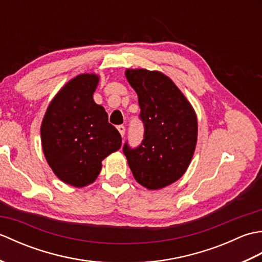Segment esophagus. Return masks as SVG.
<instances>
[{"label":"esophagus","mask_w":262,"mask_h":262,"mask_svg":"<svg viewBox=\"0 0 262 262\" xmlns=\"http://www.w3.org/2000/svg\"><path fill=\"white\" fill-rule=\"evenodd\" d=\"M117 129L119 130V133H120V135H121V136H124V135H125V126H124V125H119V126H117Z\"/></svg>","instance_id":"esophagus-1"}]
</instances>
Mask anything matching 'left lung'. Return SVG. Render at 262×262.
<instances>
[{
	"mask_svg": "<svg viewBox=\"0 0 262 262\" xmlns=\"http://www.w3.org/2000/svg\"><path fill=\"white\" fill-rule=\"evenodd\" d=\"M126 77L136 91L144 125L137 147H122L138 183L157 190L185 173L197 143V117L191 104L168 76L161 72L127 70Z\"/></svg>",
	"mask_w": 262,
	"mask_h": 262,
	"instance_id": "obj_1",
	"label": "left lung"
}]
</instances>
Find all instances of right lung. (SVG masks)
I'll return each instance as SVG.
<instances>
[{
    "label": "right lung",
    "instance_id": "right-lung-1",
    "mask_svg": "<svg viewBox=\"0 0 262 262\" xmlns=\"http://www.w3.org/2000/svg\"><path fill=\"white\" fill-rule=\"evenodd\" d=\"M98 82L96 74L72 79L53 99L41 124L49 166L63 182L77 188L96 180L102 160L121 146L119 132L93 100Z\"/></svg>",
    "mask_w": 262,
    "mask_h": 262
}]
</instances>
